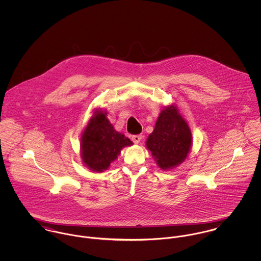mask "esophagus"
<instances>
[{
  "instance_id": "34e87169",
  "label": "esophagus",
  "mask_w": 261,
  "mask_h": 261,
  "mask_svg": "<svg viewBox=\"0 0 261 261\" xmlns=\"http://www.w3.org/2000/svg\"><path fill=\"white\" fill-rule=\"evenodd\" d=\"M132 140H133V142H134L135 144H139V143L141 142V140H142V136H140V135L133 136V137H132Z\"/></svg>"
}]
</instances>
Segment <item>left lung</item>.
<instances>
[{
	"instance_id": "obj_1",
	"label": "left lung",
	"mask_w": 261,
	"mask_h": 261,
	"mask_svg": "<svg viewBox=\"0 0 261 261\" xmlns=\"http://www.w3.org/2000/svg\"><path fill=\"white\" fill-rule=\"evenodd\" d=\"M146 144L162 170L173 169L186 160L192 134L176 106L166 107L161 112Z\"/></svg>"
}]
</instances>
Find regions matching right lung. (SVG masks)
<instances>
[{
  "label": "right lung",
  "mask_w": 261,
  "mask_h": 261,
  "mask_svg": "<svg viewBox=\"0 0 261 261\" xmlns=\"http://www.w3.org/2000/svg\"><path fill=\"white\" fill-rule=\"evenodd\" d=\"M107 113L95 111L81 136V159L93 172H103L117 159L120 150L133 145L124 135L116 132Z\"/></svg>",
  "instance_id": "add662e5"
}]
</instances>
